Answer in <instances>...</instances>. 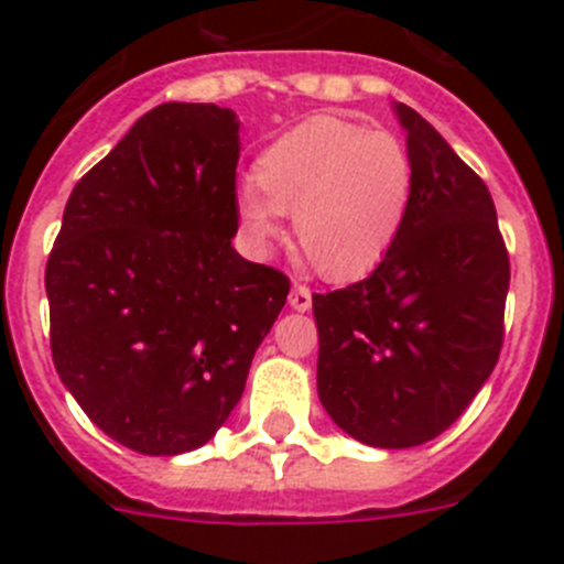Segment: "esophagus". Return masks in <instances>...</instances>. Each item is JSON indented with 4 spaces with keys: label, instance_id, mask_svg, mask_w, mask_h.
Here are the masks:
<instances>
[{
    "label": "esophagus",
    "instance_id": "34e87169",
    "mask_svg": "<svg viewBox=\"0 0 564 564\" xmlns=\"http://www.w3.org/2000/svg\"><path fill=\"white\" fill-rule=\"evenodd\" d=\"M288 302H291V307L299 310V313L310 310V304H313V296H310V288L307 285H299V282H293V291H291V296H288Z\"/></svg>",
    "mask_w": 564,
    "mask_h": 564
}]
</instances>
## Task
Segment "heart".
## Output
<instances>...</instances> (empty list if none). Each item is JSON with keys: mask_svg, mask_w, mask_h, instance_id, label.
<instances>
[{"mask_svg": "<svg viewBox=\"0 0 564 564\" xmlns=\"http://www.w3.org/2000/svg\"><path fill=\"white\" fill-rule=\"evenodd\" d=\"M237 195L242 231L260 251L293 215L299 254L327 279H355L386 260L413 200V162L389 131L310 117L271 142Z\"/></svg>", "mask_w": 564, "mask_h": 564, "instance_id": "obj_1", "label": "heart"}]
</instances>
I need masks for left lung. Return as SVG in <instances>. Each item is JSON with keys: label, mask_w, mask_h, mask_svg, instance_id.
<instances>
[{"label": "left lung", "mask_w": 564, "mask_h": 564, "mask_svg": "<svg viewBox=\"0 0 564 564\" xmlns=\"http://www.w3.org/2000/svg\"><path fill=\"white\" fill-rule=\"evenodd\" d=\"M394 111L413 162L405 226L369 276L313 293L318 400L340 431L386 451L462 416L498 364L509 293L487 184L413 108Z\"/></svg>", "instance_id": "1"}]
</instances>
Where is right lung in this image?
I'll use <instances>...</instances> for the list:
<instances>
[{
    "mask_svg": "<svg viewBox=\"0 0 564 564\" xmlns=\"http://www.w3.org/2000/svg\"><path fill=\"white\" fill-rule=\"evenodd\" d=\"M237 131L215 102L139 117L75 184L46 260L61 383L142 456L215 436L291 291L285 273L231 248Z\"/></svg>",
    "mask_w": 564,
    "mask_h": 564,
    "instance_id": "obj_1",
    "label": "right lung"
}]
</instances>
